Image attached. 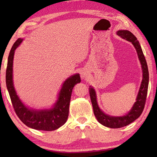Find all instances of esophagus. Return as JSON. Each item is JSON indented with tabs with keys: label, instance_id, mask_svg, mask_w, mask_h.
Returning <instances> with one entry per match:
<instances>
[{
	"label": "esophagus",
	"instance_id": "1",
	"mask_svg": "<svg viewBox=\"0 0 157 157\" xmlns=\"http://www.w3.org/2000/svg\"><path fill=\"white\" fill-rule=\"evenodd\" d=\"M87 75H88V74L86 73V71H82L81 72V78H82V79H86V78H87Z\"/></svg>",
	"mask_w": 157,
	"mask_h": 157
}]
</instances>
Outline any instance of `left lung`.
<instances>
[{"mask_svg":"<svg viewBox=\"0 0 157 157\" xmlns=\"http://www.w3.org/2000/svg\"><path fill=\"white\" fill-rule=\"evenodd\" d=\"M117 35L120 36L123 39L126 40L127 41L132 42V44L134 45L136 52H137L139 61L140 62L142 67V80L136 102L132 108L128 113L122 116H111L103 112L98 105L97 96H96L95 90L92 86H90V96L93 111H94V114L96 118L101 124L110 128H123V127L128 125L134 121L141 115L144 108L149 82V73L147 63H146L144 55L143 54L141 46L137 38L131 32L124 30V29L118 30L117 32Z\"/></svg>","mask_w":157,"mask_h":157,"instance_id":"1","label":"left lung"}]
</instances>
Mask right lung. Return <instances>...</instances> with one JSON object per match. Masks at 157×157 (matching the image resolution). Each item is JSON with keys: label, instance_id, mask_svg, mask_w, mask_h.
Instances as JSON below:
<instances>
[{"label": "right lung", "instance_id": "obj_1", "mask_svg": "<svg viewBox=\"0 0 157 157\" xmlns=\"http://www.w3.org/2000/svg\"><path fill=\"white\" fill-rule=\"evenodd\" d=\"M19 38L13 45L8 57L6 71V84L12 104L17 115L25 125L32 129L43 131H53L65 123L69 116V103L72 90L75 85L81 82L79 73L70 76L63 82L58 98L51 108L36 109L24 105L17 94L13 84V57L16 48L22 42Z\"/></svg>", "mask_w": 157, "mask_h": 157}]
</instances>
